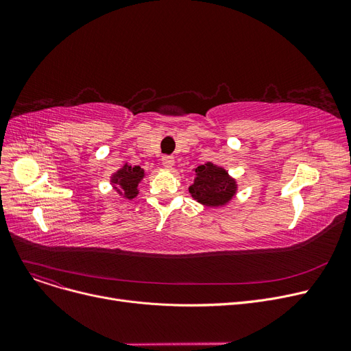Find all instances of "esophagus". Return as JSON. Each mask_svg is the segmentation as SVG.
Returning <instances> with one entry per match:
<instances>
[{"mask_svg": "<svg viewBox=\"0 0 351 351\" xmlns=\"http://www.w3.org/2000/svg\"><path fill=\"white\" fill-rule=\"evenodd\" d=\"M162 163H163V166L165 168H168V169H172V166L175 165V158L173 156H163L162 158Z\"/></svg>", "mask_w": 351, "mask_h": 351, "instance_id": "1", "label": "esophagus"}]
</instances>
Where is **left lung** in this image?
Instances as JSON below:
<instances>
[{"label":"left lung","mask_w":351,"mask_h":351,"mask_svg":"<svg viewBox=\"0 0 351 351\" xmlns=\"http://www.w3.org/2000/svg\"><path fill=\"white\" fill-rule=\"evenodd\" d=\"M195 173L196 178L189 186V193L199 204L209 208H219L229 204L234 197L237 183L226 169L208 162L197 166Z\"/></svg>","instance_id":"8db88e82"}]
</instances>
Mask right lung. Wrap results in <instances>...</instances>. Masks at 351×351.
Wrapping results in <instances>:
<instances>
[{"mask_svg":"<svg viewBox=\"0 0 351 351\" xmlns=\"http://www.w3.org/2000/svg\"><path fill=\"white\" fill-rule=\"evenodd\" d=\"M145 178V171L141 166H132L125 163L119 171L110 176V183L114 189L125 199L132 200L139 193V183Z\"/></svg>","mask_w":351,"mask_h":351,"instance_id":"1","label":"right lung"}]
</instances>
